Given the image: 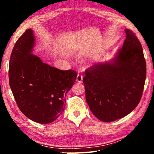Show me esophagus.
<instances>
[{
	"instance_id": "esophagus-1",
	"label": "esophagus",
	"mask_w": 154,
	"mask_h": 154,
	"mask_svg": "<svg viewBox=\"0 0 154 154\" xmlns=\"http://www.w3.org/2000/svg\"><path fill=\"white\" fill-rule=\"evenodd\" d=\"M83 80V75L81 73H78L77 76V82L82 83Z\"/></svg>"
}]
</instances>
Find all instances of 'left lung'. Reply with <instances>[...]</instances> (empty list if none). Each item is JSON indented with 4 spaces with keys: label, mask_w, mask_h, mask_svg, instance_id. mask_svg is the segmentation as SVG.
<instances>
[{
    "label": "left lung",
    "mask_w": 154,
    "mask_h": 154,
    "mask_svg": "<svg viewBox=\"0 0 154 154\" xmlns=\"http://www.w3.org/2000/svg\"><path fill=\"white\" fill-rule=\"evenodd\" d=\"M113 62L85 70L83 82L90 109L99 120L116 121L136 108L143 94L146 62L142 45L132 30Z\"/></svg>",
    "instance_id": "obj_1"
}]
</instances>
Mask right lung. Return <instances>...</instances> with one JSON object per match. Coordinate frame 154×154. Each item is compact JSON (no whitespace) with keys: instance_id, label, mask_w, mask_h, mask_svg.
<instances>
[{"instance_id":"obj_1","label":"right lung","mask_w":154,"mask_h":154,"mask_svg":"<svg viewBox=\"0 0 154 154\" xmlns=\"http://www.w3.org/2000/svg\"><path fill=\"white\" fill-rule=\"evenodd\" d=\"M34 44L31 29L26 30L15 43L9 60V85L23 114L37 123L49 124L63 113L66 94L77 73L43 63L31 54Z\"/></svg>"}]
</instances>
